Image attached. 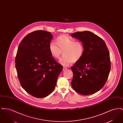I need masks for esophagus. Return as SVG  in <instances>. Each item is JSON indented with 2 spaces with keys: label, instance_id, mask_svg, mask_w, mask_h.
I'll use <instances>...</instances> for the list:
<instances>
[{
  "label": "esophagus",
  "instance_id": "obj_1",
  "mask_svg": "<svg viewBox=\"0 0 123 123\" xmlns=\"http://www.w3.org/2000/svg\"><path fill=\"white\" fill-rule=\"evenodd\" d=\"M66 70H67V68H65V67H63V71H65Z\"/></svg>",
  "mask_w": 123,
  "mask_h": 123
}]
</instances>
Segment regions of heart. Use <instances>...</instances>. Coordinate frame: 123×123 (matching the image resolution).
<instances>
[{
    "instance_id": "b5f03b06",
    "label": "heart",
    "mask_w": 123,
    "mask_h": 123,
    "mask_svg": "<svg viewBox=\"0 0 123 123\" xmlns=\"http://www.w3.org/2000/svg\"><path fill=\"white\" fill-rule=\"evenodd\" d=\"M57 43L51 42L49 49L54 58L60 59L62 53L64 56L59 61V63L64 66H68L73 63H76L82 59L84 47L82 42L66 35H61L56 39Z\"/></svg>"
}]
</instances>
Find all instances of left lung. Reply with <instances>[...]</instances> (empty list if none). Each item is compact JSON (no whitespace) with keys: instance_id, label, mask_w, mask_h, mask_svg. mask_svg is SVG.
I'll list each match as a JSON object with an SVG mask.
<instances>
[{"instance_id":"left-lung-1","label":"left lung","mask_w":123,"mask_h":123,"mask_svg":"<svg viewBox=\"0 0 123 123\" xmlns=\"http://www.w3.org/2000/svg\"><path fill=\"white\" fill-rule=\"evenodd\" d=\"M82 42L83 55L71 67L73 73V88L79 94L88 95L103 87L111 69L110 54L105 42L91 32L84 31L71 34Z\"/></svg>"}]
</instances>
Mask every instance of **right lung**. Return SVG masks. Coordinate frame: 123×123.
<instances>
[{"label": "right lung", "instance_id": "obj_1", "mask_svg": "<svg viewBox=\"0 0 123 123\" xmlns=\"http://www.w3.org/2000/svg\"><path fill=\"white\" fill-rule=\"evenodd\" d=\"M53 37L50 32L35 31L26 35L18 48L15 64L18 79L24 89L36 98L53 92L63 70L49 51Z\"/></svg>", "mask_w": 123, "mask_h": 123}]
</instances>
